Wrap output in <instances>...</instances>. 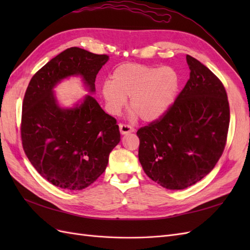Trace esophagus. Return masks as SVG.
I'll return each instance as SVG.
<instances>
[{
  "mask_svg": "<svg viewBox=\"0 0 250 250\" xmlns=\"http://www.w3.org/2000/svg\"><path fill=\"white\" fill-rule=\"evenodd\" d=\"M119 127H120V131L122 134H126V133L134 131L133 127H131L130 125H128V124H120Z\"/></svg>",
  "mask_w": 250,
  "mask_h": 250,
  "instance_id": "esophagus-1",
  "label": "esophagus"
}]
</instances>
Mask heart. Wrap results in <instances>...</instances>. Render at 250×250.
I'll return each instance as SVG.
<instances>
[{
	"label": "heart",
	"mask_w": 250,
	"mask_h": 250,
	"mask_svg": "<svg viewBox=\"0 0 250 250\" xmlns=\"http://www.w3.org/2000/svg\"><path fill=\"white\" fill-rule=\"evenodd\" d=\"M178 88V76L170 66L155 67L141 63H125L113 71L111 81L102 86L108 109L118 115L130 97L133 118L154 121L168 110Z\"/></svg>",
	"instance_id": "heart-1"
}]
</instances>
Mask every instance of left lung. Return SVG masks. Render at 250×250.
Listing matches in <instances>:
<instances>
[{"label": "left lung", "instance_id": "1", "mask_svg": "<svg viewBox=\"0 0 250 250\" xmlns=\"http://www.w3.org/2000/svg\"><path fill=\"white\" fill-rule=\"evenodd\" d=\"M190 79L162 117L141 127L139 160L149 178L183 190L214 169L228 139L229 104L221 80L187 55Z\"/></svg>", "mask_w": 250, "mask_h": 250}]
</instances>
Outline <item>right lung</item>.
<instances>
[{"label": "right lung", "mask_w": 250, "mask_h": 250, "mask_svg": "<svg viewBox=\"0 0 250 250\" xmlns=\"http://www.w3.org/2000/svg\"><path fill=\"white\" fill-rule=\"evenodd\" d=\"M109 56L72 47L51 59L29 82L21 108V139L30 163L53 186L83 190L105 171L120 140L117 120L92 96L79 106L60 108L52 93L57 82L80 75L95 92V80Z\"/></svg>", "instance_id": "1"}]
</instances>
